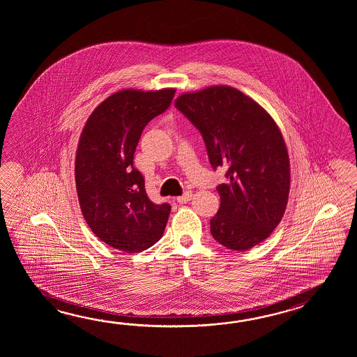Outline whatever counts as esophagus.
Listing matches in <instances>:
<instances>
[{
  "mask_svg": "<svg viewBox=\"0 0 357 357\" xmlns=\"http://www.w3.org/2000/svg\"><path fill=\"white\" fill-rule=\"evenodd\" d=\"M191 197H192V192L191 191H186V192H183L181 197H177V203H180V204H185V203H188L191 200Z\"/></svg>",
  "mask_w": 357,
  "mask_h": 357,
  "instance_id": "1",
  "label": "esophagus"
}]
</instances>
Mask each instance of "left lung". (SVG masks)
<instances>
[{"label":"left lung","mask_w":357,"mask_h":357,"mask_svg":"<svg viewBox=\"0 0 357 357\" xmlns=\"http://www.w3.org/2000/svg\"><path fill=\"white\" fill-rule=\"evenodd\" d=\"M175 106L204 139L212 167L225 168L217 186L220 206L212 236L225 248L245 251L278 226L289 194V158L281 130L254 99L228 85L183 93Z\"/></svg>","instance_id":"1"}]
</instances>
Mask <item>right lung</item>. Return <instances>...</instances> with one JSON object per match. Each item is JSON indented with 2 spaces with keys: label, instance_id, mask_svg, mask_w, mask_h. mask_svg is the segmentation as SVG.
I'll list each match as a JSON object with an SVG mask.
<instances>
[{
  "label": "right lung",
  "instance_id": "right-lung-1",
  "mask_svg": "<svg viewBox=\"0 0 357 357\" xmlns=\"http://www.w3.org/2000/svg\"><path fill=\"white\" fill-rule=\"evenodd\" d=\"M175 91H116L82 131L75 158L80 209L93 234L117 250L142 252L165 232L171 205L149 200L134 153L146 123L167 109Z\"/></svg>",
  "mask_w": 357,
  "mask_h": 357
}]
</instances>
